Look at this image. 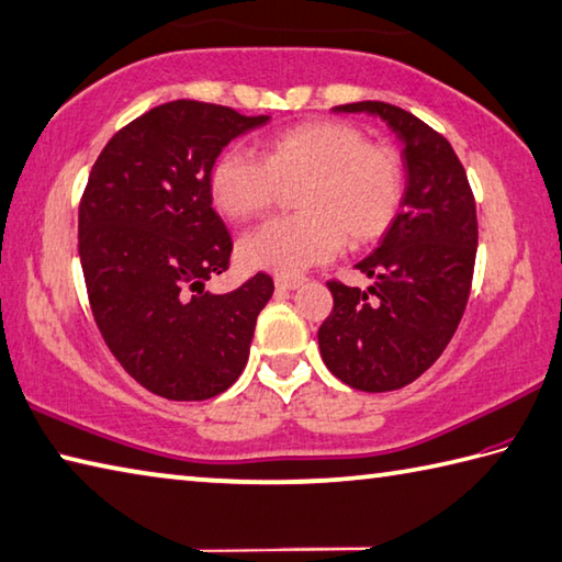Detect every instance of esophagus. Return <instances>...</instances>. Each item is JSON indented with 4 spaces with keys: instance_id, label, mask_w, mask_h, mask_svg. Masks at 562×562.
<instances>
[{
    "instance_id": "34e87169",
    "label": "esophagus",
    "mask_w": 562,
    "mask_h": 562,
    "mask_svg": "<svg viewBox=\"0 0 562 562\" xmlns=\"http://www.w3.org/2000/svg\"><path fill=\"white\" fill-rule=\"evenodd\" d=\"M303 281H305L303 277H277V289L293 291V289H299Z\"/></svg>"
}]
</instances>
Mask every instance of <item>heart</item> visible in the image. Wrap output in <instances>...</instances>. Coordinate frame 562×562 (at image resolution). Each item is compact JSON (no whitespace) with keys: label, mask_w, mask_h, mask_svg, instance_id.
Wrapping results in <instances>:
<instances>
[{"label":"heart","mask_w":562,"mask_h":562,"mask_svg":"<svg viewBox=\"0 0 562 562\" xmlns=\"http://www.w3.org/2000/svg\"><path fill=\"white\" fill-rule=\"evenodd\" d=\"M259 156L227 149L207 171L210 200L232 222L261 217L281 188L293 190L299 213L251 232L237 247L241 267L293 277L333 259L342 241L359 249L394 225L406 195L396 149L372 144L359 126L313 120L259 142Z\"/></svg>","instance_id":"1"}]
</instances>
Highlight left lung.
Listing matches in <instances>:
<instances>
[{
    "instance_id": "1",
    "label": "left lung",
    "mask_w": 562,
    "mask_h": 562,
    "mask_svg": "<svg viewBox=\"0 0 562 562\" xmlns=\"http://www.w3.org/2000/svg\"><path fill=\"white\" fill-rule=\"evenodd\" d=\"M335 110L376 114L404 139V205L357 263L374 285L327 281L333 311L317 330L325 367L347 386L381 394L416 381L458 330L477 257V205L450 142L416 114L372 100Z\"/></svg>"
}]
</instances>
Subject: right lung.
<instances>
[{
  "label": "right lung",
  "mask_w": 562,
  "mask_h": 562,
  "mask_svg": "<svg viewBox=\"0 0 562 562\" xmlns=\"http://www.w3.org/2000/svg\"><path fill=\"white\" fill-rule=\"evenodd\" d=\"M269 116L176 100L122 126L94 161L78 207V251L102 340L124 372L168 401H205L235 384L269 273L215 295L232 237L207 171L225 146Z\"/></svg>",
  "instance_id": "1"
}]
</instances>
